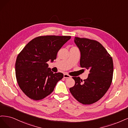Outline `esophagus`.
<instances>
[{"instance_id":"esophagus-1","label":"esophagus","mask_w":128,"mask_h":128,"mask_svg":"<svg viewBox=\"0 0 128 128\" xmlns=\"http://www.w3.org/2000/svg\"><path fill=\"white\" fill-rule=\"evenodd\" d=\"M71 76L70 75H68V74H64V78H70Z\"/></svg>"}]
</instances>
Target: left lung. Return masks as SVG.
<instances>
[{
  "label": "left lung",
  "mask_w": 128,
  "mask_h": 128,
  "mask_svg": "<svg viewBox=\"0 0 128 128\" xmlns=\"http://www.w3.org/2000/svg\"><path fill=\"white\" fill-rule=\"evenodd\" d=\"M74 42L81 52L80 67L89 70V73L84 81L80 77H72L75 85L70 91L81 104H92L104 96L112 84L113 59L96 40L75 37Z\"/></svg>",
  "instance_id": "obj_1"
}]
</instances>
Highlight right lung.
<instances>
[{"label": "right lung", "mask_w": 128, "mask_h": 128, "mask_svg": "<svg viewBox=\"0 0 128 128\" xmlns=\"http://www.w3.org/2000/svg\"><path fill=\"white\" fill-rule=\"evenodd\" d=\"M71 36H42L33 39L18 55L15 63L16 80L26 96L34 100L50 94L63 74L54 73L48 61L56 59L57 52Z\"/></svg>", "instance_id": "add662e5"}]
</instances>
